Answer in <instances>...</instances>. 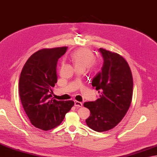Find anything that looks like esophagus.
<instances>
[{
  "instance_id": "obj_1",
  "label": "esophagus",
  "mask_w": 157,
  "mask_h": 157,
  "mask_svg": "<svg viewBox=\"0 0 157 157\" xmlns=\"http://www.w3.org/2000/svg\"><path fill=\"white\" fill-rule=\"evenodd\" d=\"M75 105L76 107H77V108L82 107V102H81V101H78L75 100Z\"/></svg>"
}]
</instances>
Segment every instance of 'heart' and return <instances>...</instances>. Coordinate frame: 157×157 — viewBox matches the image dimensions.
<instances>
[{
  "label": "heart",
  "mask_w": 157,
  "mask_h": 157,
  "mask_svg": "<svg viewBox=\"0 0 157 157\" xmlns=\"http://www.w3.org/2000/svg\"><path fill=\"white\" fill-rule=\"evenodd\" d=\"M70 58L76 69L85 70L89 66H92L95 62L94 53L87 48H81L75 51L70 55Z\"/></svg>",
  "instance_id": "1"
}]
</instances>
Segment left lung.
Here are the masks:
<instances>
[{"instance_id": "obj_1", "label": "left lung", "mask_w": 157, "mask_h": 157, "mask_svg": "<svg viewBox=\"0 0 157 157\" xmlns=\"http://www.w3.org/2000/svg\"><path fill=\"white\" fill-rule=\"evenodd\" d=\"M100 52L104 64L91 82L100 98L83 105L91 113L85 121L87 126L103 132L117 126L126 114L132 103L133 82L129 66L122 56L103 48Z\"/></svg>"}]
</instances>
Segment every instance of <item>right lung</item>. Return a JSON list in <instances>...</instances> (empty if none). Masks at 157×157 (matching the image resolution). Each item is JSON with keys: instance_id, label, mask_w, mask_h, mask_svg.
Returning a JSON list of instances; mask_svg holds the SVG:
<instances>
[{"instance_id": "add662e5", "label": "right lung", "mask_w": 157, "mask_h": 157, "mask_svg": "<svg viewBox=\"0 0 157 157\" xmlns=\"http://www.w3.org/2000/svg\"><path fill=\"white\" fill-rule=\"evenodd\" d=\"M67 49L38 50L28 58L21 70L19 81L21 104L31 123L43 131L59 125L75 104L72 100L57 101L52 95L57 80V61Z\"/></svg>"}]
</instances>
